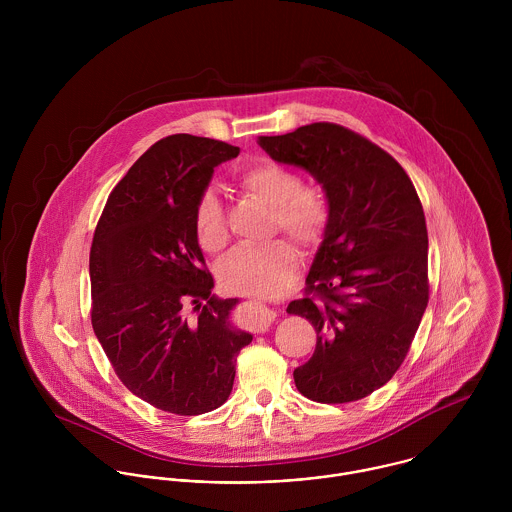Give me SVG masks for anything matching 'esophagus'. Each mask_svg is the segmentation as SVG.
Listing matches in <instances>:
<instances>
[{"instance_id":"esophagus-1","label":"esophagus","mask_w":512,"mask_h":512,"mask_svg":"<svg viewBox=\"0 0 512 512\" xmlns=\"http://www.w3.org/2000/svg\"><path fill=\"white\" fill-rule=\"evenodd\" d=\"M274 319H276V313H274L270 307L260 305L258 311L252 315V327L258 329V331H264Z\"/></svg>"}]
</instances>
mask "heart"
Here are the masks:
<instances>
[{"mask_svg": "<svg viewBox=\"0 0 512 512\" xmlns=\"http://www.w3.org/2000/svg\"><path fill=\"white\" fill-rule=\"evenodd\" d=\"M236 185L250 197L272 207L270 230H284L305 248L321 242L329 224L331 209L327 195L317 185H305L290 167L258 159L236 175ZM193 228L199 246L217 254L228 242V228L219 197L207 191L199 197L193 213ZM301 258L286 238L266 244L234 248L219 266L220 282L230 292L248 295H276L284 292L299 274Z\"/></svg>", "mask_w": 512, "mask_h": 512, "instance_id": "obj_1", "label": "heart"}]
</instances>
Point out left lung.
Instances as JSON below:
<instances>
[{
    "mask_svg": "<svg viewBox=\"0 0 512 512\" xmlns=\"http://www.w3.org/2000/svg\"><path fill=\"white\" fill-rule=\"evenodd\" d=\"M258 144L309 171L331 209L305 295L288 305L317 333L313 357L293 370L295 386L321 404L361 400L404 363L430 299L420 197L390 153L339 124L315 122Z\"/></svg>",
    "mask_w": 512,
    "mask_h": 512,
    "instance_id": "1",
    "label": "left lung"
}]
</instances>
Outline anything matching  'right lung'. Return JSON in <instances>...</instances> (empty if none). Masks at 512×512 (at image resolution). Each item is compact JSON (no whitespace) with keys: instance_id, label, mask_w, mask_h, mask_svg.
I'll return each instance as SVG.
<instances>
[{"instance_id":"obj_1","label":"right lung","mask_w":512,"mask_h":512,"mask_svg":"<svg viewBox=\"0 0 512 512\" xmlns=\"http://www.w3.org/2000/svg\"><path fill=\"white\" fill-rule=\"evenodd\" d=\"M238 147L191 134L147 149L112 189L90 248L92 329L124 386L157 410L197 416L230 396L252 335L238 299L211 295L193 213L215 167Z\"/></svg>"}]
</instances>
